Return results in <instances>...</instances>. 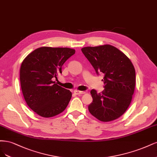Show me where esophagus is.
<instances>
[{
  "label": "esophagus",
  "mask_w": 157,
  "mask_h": 157,
  "mask_svg": "<svg viewBox=\"0 0 157 157\" xmlns=\"http://www.w3.org/2000/svg\"><path fill=\"white\" fill-rule=\"evenodd\" d=\"M85 92L84 91H81V90H75L74 91V93L77 94V95H79V94H84Z\"/></svg>",
  "instance_id": "1"
}]
</instances>
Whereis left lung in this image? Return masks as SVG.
Returning a JSON list of instances; mask_svg holds the SVG:
<instances>
[{
  "label": "left lung",
  "mask_w": 157,
  "mask_h": 157,
  "mask_svg": "<svg viewBox=\"0 0 157 157\" xmlns=\"http://www.w3.org/2000/svg\"><path fill=\"white\" fill-rule=\"evenodd\" d=\"M82 52L96 72L104 74L103 91L90 90L93 101L88 106L89 112L103 122L118 119L132 101L136 85L134 65L124 53L112 45L85 47Z\"/></svg>",
  "instance_id": "left-lung-1"
}]
</instances>
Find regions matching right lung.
Segmentation results:
<instances>
[{
	"label": "right lung",
	"mask_w": 157,
	"mask_h": 157,
	"mask_svg": "<svg viewBox=\"0 0 157 157\" xmlns=\"http://www.w3.org/2000/svg\"><path fill=\"white\" fill-rule=\"evenodd\" d=\"M68 48L41 47L29 54L20 68V83L25 102L43 117H52L67 107L72 93L55 83L62 66L75 53Z\"/></svg>",
	"instance_id": "1"
}]
</instances>
